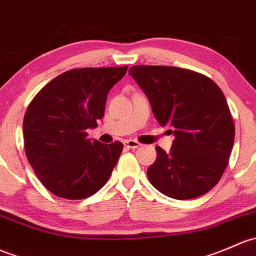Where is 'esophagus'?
<instances>
[{
  "instance_id": "obj_1",
  "label": "esophagus",
  "mask_w": 256,
  "mask_h": 256,
  "mask_svg": "<svg viewBox=\"0 0 256 256\" xmlns=\"http://www.w3.org/2000/svg\"><path fill=\"white\" fill-rule=\"evenodd\" d=\"M124 144H125V147H128V148H132V150H135L137 147L141 146V144L135 141V140H126V141L124 142Z\"/></svg>"
}]
</instances>
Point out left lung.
Instances as JSON below:
<instances>
[{
  "label": "left lung",
  "instance_id": "obj_1",
  "mask_svg": "<svg viewBox=\"0 0 256 256\" xmlns=\"http://www.w3.org/2000/svg\"><path fill=\"white\" fill-rule=\"evenodd\" d=\"M148 98L160 125L176 136L169 152L156 147L147 169L150 184L166 196L189 200L208 192L228 166L234 124L224 94L208 77L173 66L128 70Z\"/></svg>",
  "mask_w": 256,
  "mask_h": 256
}]
</instances>
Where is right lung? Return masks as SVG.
Listing matches in <instances>:
<instances>
[{
  "label": "right lung",
  "mask_w": 256,
  "mask_h": 256,
  "mask_svg": "<svg viewBox=\"0 0 256 256\" xmlns=\"http://www.w3.org/2000/svg\"><path fill=\"white\" fill-rule=\"evenodd\" d=\"M128 66L76 68L50 80L26 109L24 150L42 184L68 200L92 196L106 185L122 152L121 142L100 144L87 130L104 116L108 93Z\"/></svg>",
  "instance_id": "1"
}]
</instances>
